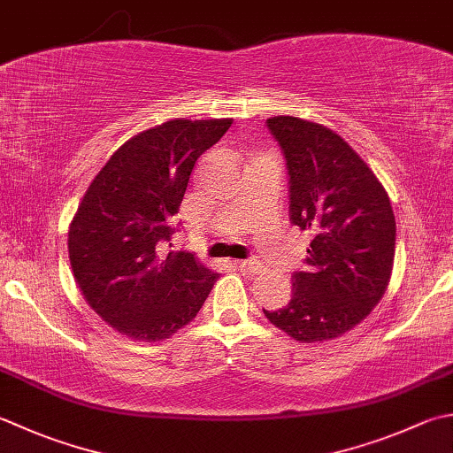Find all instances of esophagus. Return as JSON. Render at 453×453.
<instances>
[{"instance_id":"34e87169","label":"esophagus","mask_w":453,"mask_h":453,"mask_svg":"<svg viewBox=\"0 0 453 453\" xmlns=\"http://www.w3.org/2000/svg\"><path fill=\"white\" fill-rule=\"evenodd\" d=\"M235 267L242 271L243 274H257L263 271V265L257 259H247V261H239L235 263Z\"/></svg>"}]
</instances>
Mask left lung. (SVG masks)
Instances as JSON below:
<instances>
[{
  "instance_id": "1",
  "label": "left lung",
  "mask_w": 453,
  "mask_h": 453,
  "mask_svg": "<svg viewBox=\"0 0 453 453\" xmlns=\"http://www.w3.org/2000/svg\"><path fill=\"white\" fill-rule=\"evenodd\" d=\"M288 173L290 221L312 234L287 306L263 310L292 340L340 338L383 298L396 224L383 184L338 133L292 115L267 119Z\"/></svg>"
}]
</instances>
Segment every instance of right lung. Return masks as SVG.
I'll use <instances>...</instances> for the list:
<instances>
[{
	"label": "right lung",
	"mask_w": 453,
	"mask_h": 453,
	"mask_svg": "<svg viewBox=\"0 0 453 453\" xmlns=\"http://www.w3.org/2000/svg\"><path fill=\"white\" fill-rule=\"evenodd\" d=\"M234 119H171L110 157L68 229L76 285L94 312L131 340L158 342L192 322L218 279L188 251H168L202 153Z\"/></svg>",
	"instance_id": "right-lung-1"
}]
</instances>
